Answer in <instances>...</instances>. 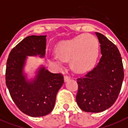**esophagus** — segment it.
<instances>
[{"label": "esophagus", "mask_w": 128, "mask_h": 128, "mask_svg": "<svg viewBox=\"0 0 128 128\" xmlns=\"http://www.w3.org/2000/svg\"><path fill=\"white\" fill-rule=\"evenodd\" d=\"M70 80V77L68 76V75H65L64 76V81L65 82H67V81H69Z\"/></svg>", "instance_id": "obj_1"}]
</instances>
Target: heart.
I'll return each instance as SVG.
<instances>
[{"mask_svg":"<svg viewBox=\"0 0 128 128\" xmlns=\"http://www.w3.org/2000/svg\"><path fill=\"white\" fill-rule=\"evenodd\" d=\"M53 61L59 65L71 60L75 71L84 72L94 67L99 55V42L91 34H84L62 41L56 46Z\"/></svg>","mask_w":128,"mask_h":128,"instance_id":"obj_1","label":"heart"}]
</instances>
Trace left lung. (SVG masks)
<instances>
[{"mask_svg": "<svg viewBox=\"0 0 128 128\" xmlns=\"http://www.w3.org/2000/svg\"><path fill=\"white\" fill-rule=\"evenodd\" d=\"M102 57L96 67L78 78L76 101L86 112H102L116 101L124 78L122 59L118 48L108 38L96 32Z\"/></svg>", "mask_w": 128, "mask_h": 128, "instance_id": "obj_1", "label": "left lung"}]
</instances>
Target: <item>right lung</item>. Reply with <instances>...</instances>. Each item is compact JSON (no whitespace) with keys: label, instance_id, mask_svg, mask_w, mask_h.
I'll list each match as a JSON object with an SVG mask.
<instances>
[{"label":"right lung","instance_id":"right-lung-1","mask_svg":"<svg viewBox=\"0 0 128 128\" xmlns=\"http://www.w3.org/2000/svg\"><path fill=\"white\" fill-rule=\"evenodd\" d=\"M46 35L26 36L10 52L6 67V85L18 108L31 117H41L53 110L57 94L64 83L61 73H52L41 67L34 80L23 75L26 56L45 55Z\"/></svg>","mask_w":128,"mask_h":128}]
</instances>
